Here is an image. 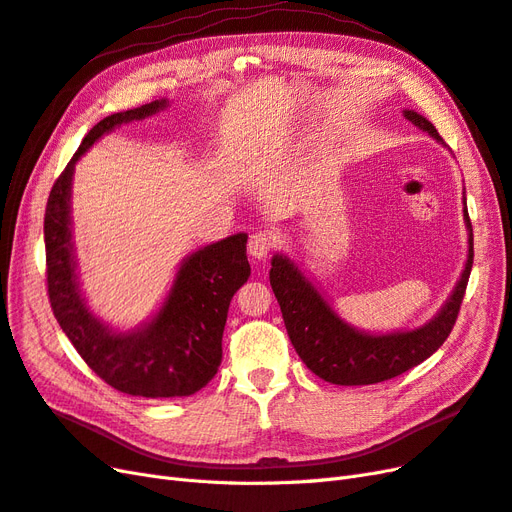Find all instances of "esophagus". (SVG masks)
Listing matches in <instances>:
<instances>
[{
  "instance_id": "1",
  "label": "esophagus",
  "mask_w": 512,
  "mask_h": 512,
  "mask_svg": "<svg viewBox=\"0 0 512 512\" xmlns=\"http://www.w3.org/2000/svg\"><path fill=\"white\" fill-rule=\"evenodd\" d=\"M276 246V236L272 231H255L248 238V253H251L255 259H264L268 253Z\"/></svg>"
}]
</instances>
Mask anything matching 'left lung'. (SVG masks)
I'll list each match as a JSON object with an SVG mask.
<instances>
[{"instance_id":"obj_1","label":"left lung","mask_w":512,"mask_h":512,"mask_svg":"<svg viewBox=\"0 0 512 512\" xmlns=\"http://www.w3.org/2000/svg\"><path fill=\"white\" fill-rule=\"evenodd\" d=\"M405 120L427 130L431 137L442 141L435 126L414 111H403ZM465 223L470 229V253L461 279L435 319L412 332L394 334H364L334 315V311L319 296V291L304 279L302 272L283 255L272 257L270 285L279 300L289 341L302 362L317 377L339 386H369L397 377L427 360L448 339L465 296L467 279L474 261V236L470 214L465 206Z\"/></svg>"}]
</instances>
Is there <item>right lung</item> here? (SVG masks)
<instances>
[{
  "mask_svg": "<svg viewBox=\"0 0 512 512\" xmlns=\"http://www.w3.org/2000/svg\"><path fill=\"white\" fill-rule=\"evenodd\" d=\"M154 100L100 120L81 141L55 180L45 210L47 294L57 324L102 382L133 397H188L216 375L223 358V330L233 294L251 276L246 233H236L188 257L160 313L148 326L115 334L87 311L79 294L70 244V180L81 154L115 126L163 109Z\"/></svg>",
  "mask_w": 512,
  "mask_h": 512,
  "instance_id": "right-lung-1",
  "label": "right lung"
}]
</instances>
